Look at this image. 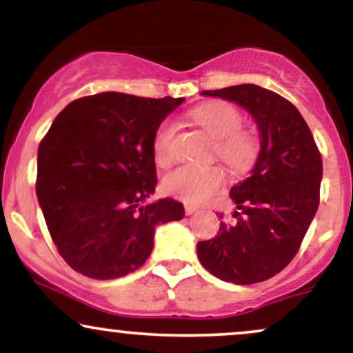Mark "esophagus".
<instances>
[{"mask_svg": "<svg viewBox=\"0 0 353 353\" xmlns=\"http://www.w3.org/2000/svg\"><path fill=\"white\" fill-rule=\"evenodd\" d=\"M184 210H185V214H188V216H190V214L196 212L197 208H196V205H192V204H184Z\"/></svg>", "mask_w": 353, "mask_h": 353, "instance_id": "esophagus-1", "label": "esophagus"}]
</instances>
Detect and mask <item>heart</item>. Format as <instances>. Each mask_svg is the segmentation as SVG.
<instances>
[{
	"label": "heart",
	"instance_id": "b5f03b06",
	"mask_svg": "<svg viewBox=\"0 0 353 353\" xmlns=\"http://www.w3.org/2000/svg\"><path fill=\"white\" fill-rule=\"evenodd\" d=\"M190 117L216 139L214 154L230 172L244 174L252 168L259 154V139L254 132L242 129L244 116L229 103L197 108ZM176 125L165 121L156 131L152 143L154 157L161 165L171 163ZM224 174L217 165H182L164 177V190L176 199L190 204L208 201L222 185Z\"/></svg>",
	"mask_w": 353,
	"mask_h": 353
}]
</instances>
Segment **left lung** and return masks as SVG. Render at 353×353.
I'll use <instances>...</instances> for the list:
<instances>
[{"label":"left lung","instance_id":"1","mask_svg":"<svg viewBox=\"0 0 353 353\" xmlns=\"http://www.w3.org/2000/svg\"><path fill=\"white\" fill-rule=\"evenodd\" d=\"M236 101L252 114L261 152L252 174L230 189L236 221L197 244L201 264L224 282H264L290 264L317 212L322 156L290 101L257 84L202 91ZM222 219V214H221Z\"/></svg>","mask_w":353,"mask_h":353}]
</instances>
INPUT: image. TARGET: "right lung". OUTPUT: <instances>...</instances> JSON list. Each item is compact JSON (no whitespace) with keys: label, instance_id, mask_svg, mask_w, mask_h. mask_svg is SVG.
I'll return each mask as SVG.
<instances>
[{"label":"right lung","instance_id":"1","mask_svg":"<svg viewBox=\"0 0 353 353\" xmlns=\"http://www.w3.org/2000/svg\"><path fill=\"white\" fill-rule=\"evenodd\" d=\"M184 98L99 92L68 104L38 148L36 196L71 269L109 281L148 261L157 224L181 221V202L141 205L157 184L152 143Z\"/></svg>","mask_w":353,"mask_h":353}]
</instances>
